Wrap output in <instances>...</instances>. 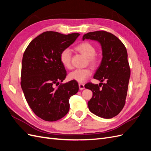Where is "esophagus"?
<instances>
[{
  "mask_svg": "<svg viewBox=\"0 0 151 151\" xmlns=\"http://www.w3.org/2000/svg\"><path fill=\"white\" fill-rule=\"evenodd\" d=\"M78 86H79L80 90H83L85 88V86H84V85L83 83H79Z\"/></svg>",
  "mask_w": 151,
  "mask_h": 151,
  "instance_id": "34e87169",
  "label": "esophagus"
}]
</instances>
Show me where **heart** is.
<instances>
[{"instance_id": "b5f03b06", "label": "heart", "mask_w": 151, "mask_h": 151, "mask_svg": "<svg viewBox=\"0 0 151 151\" xmlns=\"http://www.w3.org/2000/svg\"><path fill=\"white\" fill-rule=\"evenodd\" d=\"M76 50L87 57L88 62L92 66H96L99 63L98 57L95 55V46L88 42H83L76 46ZM60 62L66 69L71 68V51L69 48L64 49L60 54ZM92 70L89 68L78 69L73 70L68 75V78L78 83H83L92 75Z\"/></svg>"}]
</instances>
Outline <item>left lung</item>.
<instances>
[{
    "label": "left lung",
    "mask_w": 151,
    "mask_h": 151,
    "mask_svg": "<svg viewBox=\"0 0 151 151\" xmlns=\"http://www.w3.org/2000/svg\"><path fill=\"white\" fill-rule=\"evenodd\" d=\"M84 40L99 42L103 55L94 76L101 83L99 86L92 83L85 86L92 91V97L88 102V109L98 117L111 119L121 112L126 102L130 77L126 48L118 37L103 30L84 34ZM103 81L105 83H102Z\"/></svg>",
    "instance_id": "obj_1"
}]
</instances>
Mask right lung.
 <instances>
[{"instance_id":"add662e5","label":"right lung","mask_w":151,"mask_h":151,"mask_svg":"<svg viewBox=\"0 0 151 151\" xmlns=\"http://www.w3.org/2000/svg\"><path fill=\"white\" fill-rule=\"evenodd\" d=\"M80 36L57 32L42 33L30 42L23 55L21 87L26 101L37 117L55 121L69 110V100L78 91L75 81L60 84L66 71L60 62V54Z\"/></svg>"}]
</instances>
